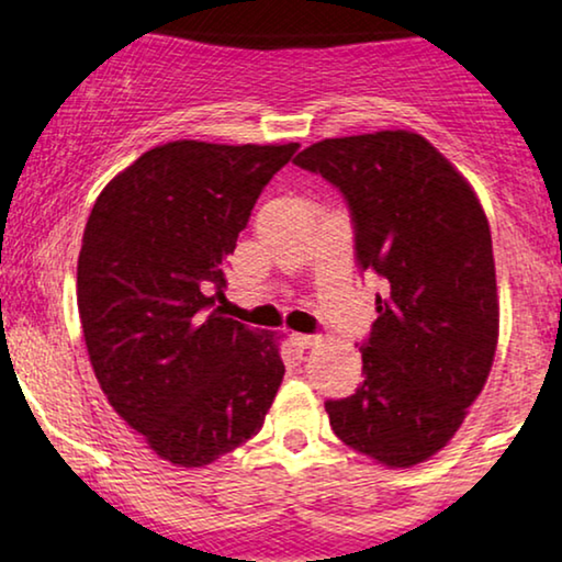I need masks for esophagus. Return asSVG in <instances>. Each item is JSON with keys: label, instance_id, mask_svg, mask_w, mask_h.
I'll list each match as a JSON object with an SVG mask.
<instances>
[{"label": "esophagus", "instance_id": "1", "mask_svg": "<svg viewBox=\"0 0 562 562\" xmlns=\"http://www.w3.org/2000/svg\"><path fill=\"white\" fill-rule=\"evenodd\" d=\"M318 342H322V337H316V334H293V345L301 347V350H308Z\"/></svg>", "mask_w": 562, "mask_h": 562}]
</instances>
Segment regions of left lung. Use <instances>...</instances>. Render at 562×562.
I'll use <instances>...</instances> for the list:
<instances>
[{
	"label": "left lung",
	"instance_id": "1",
	"mask_svg": "<svg viewBox=\"0 0 562 562\" xmlns=\"http://www.w3.org/2000/svg\"><path fill=\"white\" fill-rule=\"evenodd\" d=\"M347 199L358 265L386 282L366 379L324 404L331 430L383 467H415L464 423L498 347L490 225L470 181L423 134L322 139L295 158Z\"/></svg>",
	"mask_w": 562,
	"mask_h": 562
}]
</instances>
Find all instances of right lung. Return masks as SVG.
Instances as JSON below:
<instances>
[{"label":"right lung","instance_id":"obj_1","mask_svg":"<svg viewBox=\"0 0 562 562\" xmlns=\"http://www.w3.org/2000/svg\"><path fill=\"white\" fill-rule=\"evenodd\" d=\"M297 147L168 142L92 204L77 259L92 371L119 417L176 467H207L257 436L285 375L277 334L212 305L261 189Z\"/></svg>","mask_w":562,"mask_h":562}]
</instances>
